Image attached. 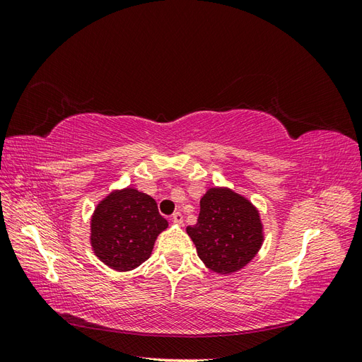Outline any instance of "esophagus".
<instances>
[{
	"label": "esophagus",
	"instance_id": "obj_1",
	"mask_svg": "<svg viewBox=\"0 0 362 362\" xmlns=\"http://www.w3.org/2000/svg\"><path fill=\"white\" fill-rule=\"evenodd\" d=\"M182 221H184V218H182V214H181L180 211H177V213H173V214H172V222H173V223L181 225V223H182Z\"/></svg>",
	"mask_w": 362,
	"mask_h": 362
}]
</instances>
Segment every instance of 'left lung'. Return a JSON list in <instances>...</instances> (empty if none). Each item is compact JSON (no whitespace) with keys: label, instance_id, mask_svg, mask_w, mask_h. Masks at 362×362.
<instances>
[{"label":"left lung","instance_id":"8db88e82","mask_svg":"<svg viewBox=\"0 0 362 362\" xmlns=\"http://www.w3.org/2000/svg\"><path fill=\"white\" fill-rule=\"evenodd\" d=\"M199 204L198 222L185 229L198 257L217 275L242 270L264 242V228L257 206L228 187L208 189Z\"/></svg>","mask_w":362,"mask_h":362}]
</instances>
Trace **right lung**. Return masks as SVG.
<instances>
[{
    "instance_id": "obj_1",
    "label": "right lung",
    "mask_w": 362,
    "mask_h": 362,
    "mask_svg": "<svg viewBox=\"0 0 362 362\" xmlns=\"http://www.w3.org/2000/svg\"><path fill=\"white\" fill-rule=\"evenodd\" d=\"M168 226L149 194L133 187L117 189L95 208L90 245L105 266L129 272L151 257L157 237Z\"/></svg>"
}]
</instances>
